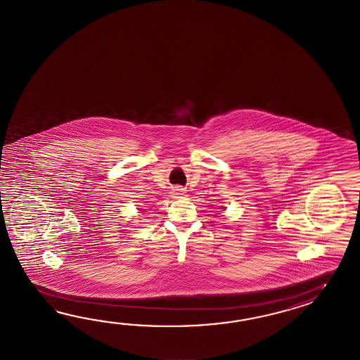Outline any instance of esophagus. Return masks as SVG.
I'll return each instance as SVG.
<instances>
[{"mask_svg": "<svg viewBox=\"0 0 360 360\" xmlns=\"http://www.w3.org/2000/svg\"><path fill=\"white\" fill-rule=\"evenodd\" d=\"M172 195H174V198H183L185 195V191L181 188H176V189L172 191Z\"/></svg>", "mask_w": 360, "mask_h": 360, "instance_id": "esophagus-1", "label": "esophagus"}]
</instances>
